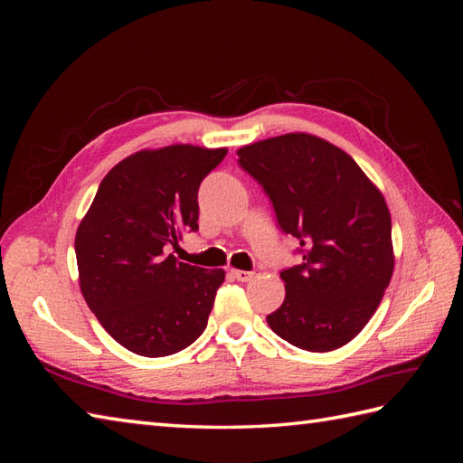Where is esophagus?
Returning a JSON list of instances; mask_svg holds the SVG:
<instances>
[{
    "mask_svg": "<svg viewBox=\"0 0 463 463\" xmlns=\"http://www.w3.org/2000/svg\"><path fill=\"white\" fill-rule=\"evenodd\" d=\"M232 276L237 279V282H249V279L253 278V272H247V270H232Z\"/></svg>",
    "mask_w": 463,
    "mask_h": 463,
    "instance_id": "34e87169",
    "label": "esophagus"
}]
</instances>
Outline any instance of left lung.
<instances>
[{
	"mask_svg": "<svg viewBox=\"0 0 463 463\" xmlns=\"http://www.w3.org/2000/svg\"><path fill=\"white\" fill-rule=\"evenodd\" d=\"M269 194L278 226L303 262L279 272L286 299L269 326L307 352H332L365 328L394 272L383 193L355 160L325 138L288 133L237 150Z\"/></svg>",
	"mask_w": 463,
	"mask_h": 463,
	"instance_id": "obj_1",
	"label": "left lung"
}]
</instances>
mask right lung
Segmentation results:
<instances>
[{
    "label": "right lung",
    "mask_w": 463,
    "mask_h": 463,
    "mask_svg": "<svg viewBox=\"0 0 463 463\" xmlns=\"http://www.w3.org/2000/svg\"><path fill=\"white\" fill-rule=\"evenodd\" d=\"M228 148L138 150L111 167L75 235L79 284L106 332L129 352L165 357L204 332L226 272L179 262L199 230V185Z\"/></svg>",
    "instance_id": "1"
}]
</instances>
